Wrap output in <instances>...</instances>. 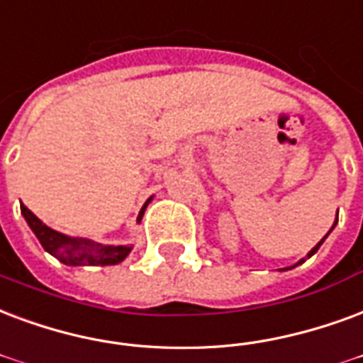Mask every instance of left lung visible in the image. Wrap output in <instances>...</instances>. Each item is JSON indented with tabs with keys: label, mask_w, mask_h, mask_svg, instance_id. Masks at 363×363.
<instances>
[{
	"label": "left lung",
	"mask_w": 363,
	"mask_h": 363,
	"mask_svg": "<svg viewBox=\"0 0 363 363\" xmlns=\"http://www.w3.org/2000/svg\"><path fill=\"white\" fill-rule=\"evenodd\" d=\"M335 225H337V221L333 223V227H331V230H333V229H335ZM331 230H329V233H331ZM329 233H327V235H325V236H323V238H321V240H319V242H318V244H315V246H313V248H311V250H310V252H308V256H306V257H311V256H313V254H315V252H318V250H319V246H321V244H323V242H325V238H327V236H329ZM306 257H302V259H300V262H298V264L291 265V267H283V269H279V271H289V269H294V267H296V265H300V264H304V262H306Z\"/></svg>",
	"instance_id": "1"
}]
</instances>
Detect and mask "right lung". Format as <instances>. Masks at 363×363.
<instances>
[{"label":"right lung","mask_w":363,"mask_h":363,"mask_svg":"<svg viewBox=\"0 0 363 363\" xmlns=\"http://www.w3.org/2000/svg\"><path fill=\"white\" fill-rule=\"evenodd\" d=\"M150 202H152V198L142 206L138 219H136L138 223L142 221L144 211H146ZM21 213H23L24 221L28 223L32 233L40 240L42 248L65 265H72V267H77V265H117L133 250V244L130 246H113V244L94 242L90 238L63 235V233L53 230L52 227H48L45 223L40 221L26 206H21Z\"/></svg>","instance_id":"obj_1"}]
</instances>
